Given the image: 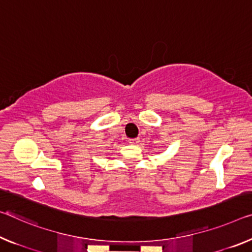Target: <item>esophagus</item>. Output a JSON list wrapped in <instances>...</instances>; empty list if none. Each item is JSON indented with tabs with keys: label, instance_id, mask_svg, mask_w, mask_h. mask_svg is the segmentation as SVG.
Masks as SVG:
<instances>
[{
	"label": "esophagus",
	"instance_id": "esophagus-1",
	"mask_svg": "<svg viewBox=\"0 0 252 252\" xmlns=\"http://www.w3.org/2000/svg\"><path fill=\"white\" fill-rule=\"evenodd\" d=\"M128 142H129V144H138L139 138H129Z\"/></svg>",
	"mask_w": 252,
	"mask_h": 252
}]
</instances>
